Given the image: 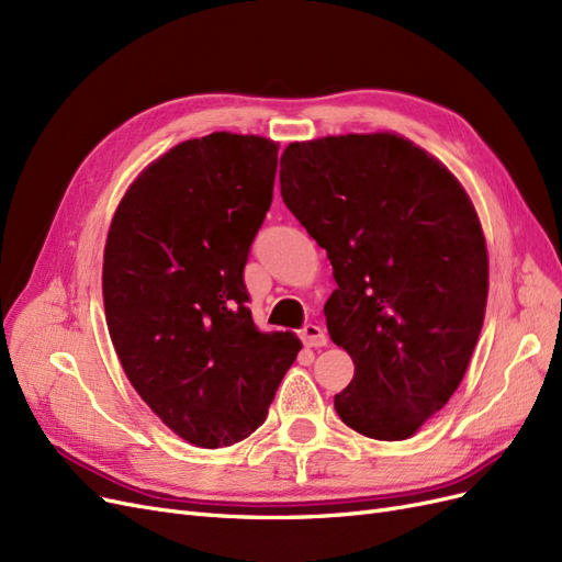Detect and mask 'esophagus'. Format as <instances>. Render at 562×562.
<instances>
[{
    "instance_id": "obj_1",
    "label": "esophagus",
    "mask_w": 562,
    "mask_h": 562,
    "mask_svg": "<svg viewBox=\"0 0 562 562\" xmlns=\"http://www.w3.org/2000/svg\"><path fill=\"white\" fill-rule=\"evenodd\" d=\"M300 339L304 342V347H314V349L328 345L326 330H323L321 326H314V323H310V326H304V328L300 330Z\"/></svg>"
}]
</instances>
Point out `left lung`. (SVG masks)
Here are the masks:
<instances>
[{
	"label": "left lung",
	"mask_w": 562,
	"mask_h": 562,
	"mask_svg": "<svg viewBox=\"0 0 562 562\" xmlns=\"http://www.w3.org/2000/svg\"><path fill=\"white\" fill-rule=\"evenodd\" d=\"M281 196L326 248L330 339L356 366L335 396L347 427L411 438L462 382L483 328L487 250L462 184L394 133L291 143Z\"/></svg>",
	"instance_id": "left-lung-1"
}]
</instances>
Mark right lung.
Returning a JSON list of instances; mask_svg holds the SVG:
<instances>
[{
    "label": "right lung",
    "mask_w": 562,
    "mask_h": 562,
    "mask_svg": "<svg viewBox=\"0 0 562 562\" xmlns=\"http://www.w3.org/2000/svg\"><path fill=\"white\" fill-rule=\"evenodd\" d=\"M279 145L211 133L166 151L112 217L103 297L133 389L187 443L246 438L302 342L260 333L244 267L274 196Z\"/></svg>",
    "instance_id": "right-lung-1"
}]
</instances>
